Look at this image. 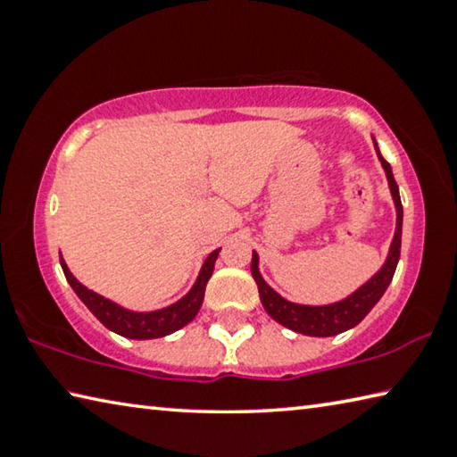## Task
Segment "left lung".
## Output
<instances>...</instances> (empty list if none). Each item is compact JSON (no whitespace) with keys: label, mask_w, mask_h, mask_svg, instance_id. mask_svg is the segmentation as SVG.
I'll return each mask as SVG.
<instances>
[{"label":"left lung","mask_w":457,"mask_h":457,"mask_svg":"<svg viewBox=\"0 0 457 457\" xmlns=\"http://www.w3.org/2000/svg\"><path fill=\"white\" fill-rule=\"evenodd\" d=\"M377 149V143H375ZM378 161L386 173V181H389L391 187V195L393 201H395L397 207V229H395V237L391 242V250L389 256H386L385 266L378 270V272L370 278V280L361 286V288L351 294L349 298L340 300V303L328 304V306H303V304H294L284 300L280 294H276L270 286L264 282V278L258 272V253H252V276L258 284L260 290V300L264 304L266 312L272 316L276 322H280L282 327L290 328L294 332H300V335H308V337H335L340 335V332L349 330L353 327L365 319V316L370 312L378 298L383 296L386 286L391 284L393 274H395L397 262H399V253H401V226H403V205H401V197H399V187L395 183V177H393L391 165L383 159V154L378 153Z\"/></svg>","instance_id":"left-lung-1"}]
</instances>
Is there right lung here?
<instances>
[{"label": "right lung", "instance_id": "add662e5", "mask_svg": "<svg viewBox=\"0 0 457 457\" xmlns=\"http://www.w3.org/2000/svg\"><path fill=\"white\" fill-rule=\"evenodd\" d=\"M218 253L220 250H215L207 256L205 264L197 276V282L193 284L189 294H185L179 303L154 312H130L127 308L111 303V300L103 298L100 294L84 288V286L71 274V270H68L66 262L62 258H60V264H62V270H64L68 284L72 286V290L79 294V298L88 306V311L95 314L108 330L117 332V335L127 337V338L145 340V338H159V337L171 335V332L183 328L185 324L195 319V314L201 308V303H204L207 280H210L213 274V264H215V258H218Z\"/></svg>", "mask_w": 457, "mask_h": 457}]
</instances>
